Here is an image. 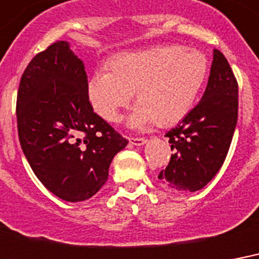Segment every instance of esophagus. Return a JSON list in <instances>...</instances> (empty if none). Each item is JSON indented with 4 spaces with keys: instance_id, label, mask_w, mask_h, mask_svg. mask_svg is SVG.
Returning <instances> with one entry per match:
<instances>
[{
    "instance_id": "obj_1",
    "label": "esophagus",
    "mask_w": 259,
    "mask_h": 259,
    "mask_svg": "<svg viewBox=\"0 0 259 259\" xmlns=\"http://www.w3.org/2000/svg\"><path fill=\"white\" fill-rule=\"evenodd\" d=\"M146 142H147V139H144V138H131L130 139V143L132 146H143V144H146Z\"/></svg>"
}]
</instances>
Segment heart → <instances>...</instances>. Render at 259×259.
Masks as SVG:
<instances>
[{
    "instance_id": "obj_1",
    "label": "heart",
    "mask_w": 259,
    "mask_h": 259,
    "mask_svg": "<svg viewBox=\"0 0 259 259\" xmlns=\"http://www.w3.org/2000/svg\"><path fill=\"white\" fill-rule=\"evenodd\" d=\"M109 69L98 70L90 78L92 107L102 119L115 123L136 93L139 105L128 124L143 130L154 123H176L192 109L205 81L208 62L193 48L163 46L117 55Z\"/></svg>"
}]
</instances>
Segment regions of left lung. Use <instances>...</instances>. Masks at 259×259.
Masks as SVG:
<instances>
[{"label": "left lung", "instance_id": "8db88e82", "mask_svg": "<svg viewBox=\"0 0 259 259\" xmlns=\"http://www.w3.org/2000/svg\"><path fill=\"white\" fill-rule=\"evenodd\" d=\"M238 120V82L227 59L213 50L211 73L201 101L166 134L171 158L158 178L176 190L196 192L215 177Z\"/></svg>", "mask_w": 259, "mask_h": 259}]
</instances>
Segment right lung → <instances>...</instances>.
<instances>
[{"mask_svg": "<svg viewBox=\"0 0 259 259\" xmlns=\"http://www.w3.org/2000/svg\"><path fill=\"white\" fill-rule=\"evenodd\" d=\"M21 148L39 181L65 201L88 200L107 182L128 144L94 113L88 77L69 41H57L27 66L17 93Z\"/></svg>", "mask_w": 259, "mask_h": 259, "instance_id": "obj_1", "label": "right lung"}]
</instances>
